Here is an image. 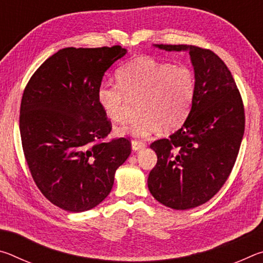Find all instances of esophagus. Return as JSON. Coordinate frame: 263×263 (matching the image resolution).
<instances>
[{
    "label": "esophagus",
    "instance_id": "34e87169",
    "mask_svg": "<svg viewBox=\"0 0 263 263\" xmlns=\"http://www.w3.org/2000/svg\"><path fill=\"white\" fill-rule=\"evenodd\" d=\"M131 145H132V149L133 151L142 149L146 146V144L142 140H132L131 141Z\"/></svg>",
    "mask_w": 263,
    "mask_h": 263
}]
</instances>
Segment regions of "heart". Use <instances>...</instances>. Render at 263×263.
Returning <instances> with one entry per match:
<instances>
[{
	"label": "heart",
	"instance_id": "heart-1",
	"mask_svg": "<svg viewBox=\"0 0 263 263\" xmlns=\"http://www.w3.org/2000/svg\"><path fill=\"white\" fill-rule=\"evenodd\" d=\"M118 83L103 82L97 89V102L106 117L122 122L130 100H137L139 114L119 132L148 136L162 126L171 131L188 117L195 96V77L185 66H174L151 57H137L117 70Z\"/></svg>",
	"mask_w": 263,
	"mask_h": 263
}]
</instances>
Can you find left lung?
<instances>
[{"instance_id": "1", "label": "left lung", "mask_w": 263, "mask_h": 263, "mask_svg": "<svg viewBox=\"0 0 263 263\" xmlns=\"http://www.w3.org/2000/svg\"><path fill=\"white\" fill-rule=\"evenodd\" d=\"M188 51L195 72V96L180 130L151 144L158 162L148 189L163 205L188 210L211 199L228 180L245 131L241 96L232 74L216 53L193 45H154Z\"/></svg>"}]
</instances>
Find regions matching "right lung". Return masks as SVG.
<instances>
[{
	"label": "right lung",
	"mask_w": 263,
	"mask_h": 263,
	"mask_svg": "<svg viewBox=\"0 0 263 263\" xmlns=\"http://www.w3.org/2000/svg\"><path fill=\"white\" fill-rule=\"evenodd\" d=\"M125 48L66 47L35 70L21 102L22 146L32 179L54 205L90 210L131 154L126 138L104 140L111 123L97 102L104 73Z\"/></svg>",
	"instance_id": "obj_1"
}]
</instances>
